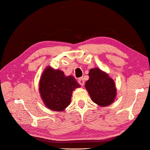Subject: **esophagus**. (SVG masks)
Returning a JSON list of instances; mask_svg holds the SVG:
<instances>
[{"label": "esophagus", "instance_id": "obj_1", "mask_svg": "<svg viewBox=\"0 0 150 150\" xmlns=\"http://www.w3.org/2000/svg\"><path fill=\"white\" fill-rule=\"evenodd\" d=\"M78 82L79 83V84L81 85L82 86H84V79L83 78H80L78 80Z\"/></svg>", "mask_w": 150, "mask_h": 150}]
</instances>
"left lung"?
Returning a JSON list of instances; mask_svg holds the SVG:
<instances>
[{
    "label": "left lung",
    "instance_id": "left-lung-1",
    "mask_svg": "<svg viewBox=\"0 0 150 150\" xmlns=\"http://www.w3.org/2000/svg\"><path fill=\"white\" fill-rule=\"evenodd\" d=\"M88 81L85 84L91 100L100 106H107L113 103L117 90L113 80L106 73L98 68L91 69Z\"/></svg>",
    "mask_w": 150,
    "mask_h": 150
}]
</instances>
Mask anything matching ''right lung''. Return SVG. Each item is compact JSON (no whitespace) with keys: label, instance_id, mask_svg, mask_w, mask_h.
<instances>
[{"label":"right lung","instance_id":"add662e5","mask_svg":"<svg viewBox=\"0 0 150 150\" xmlns=\"http://www.w3.org/2000/svg\"><path fill=\"white\" fill-rule=\"evenodd\" d=\"M81 87L73 76L47 66L39 82L40 97L46 106L53 111L64 110L71 103L72 91Z\"/></svg>","mask_w":150,"mask_h":150}]
</instances>
